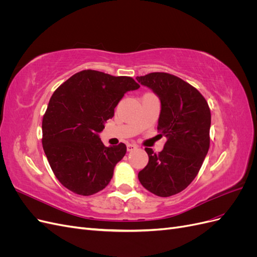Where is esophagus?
Wrapping results in <instances>:
<instances>
[{
  "label": "esophagus",
  "instance_id": "1",
  "mask_svg": "<svg viewBox=\"0 0 257 257\" xmlns=\"http://www.w3.org/2000/svg\"><path fill=\"white\" fill-rule=\"evenodd\" d=\"M137 146L136 145H134V144H127L126 145V149H127V151H134V150H136L137 149Z\"/></svg>",
  "mask_w": 257,
  "mask_h": 257
}]
</instances>
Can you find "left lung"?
<instances>
[{"mask_svg":"<svg viewBox=\"0 0 257 257\" xmlns=\"http://www.w3.org/2000/svg\"><path fill=\"white\" fill-rule=\"evenodd\" d=\"M136 79L159 96L158 130L167 137L159 154L146 148L149 162L138 179L155 195L173 196L195 179L203 165L210 146V108L197 89L177 76L150 73Z\"/></svg>","mask_w":257,"mask_h":257,"instance_id":"8db88e82","label":"left lung"}]
</instances>
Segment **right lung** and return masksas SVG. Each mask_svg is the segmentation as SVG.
I'll return each instance as SVG.
<instances>
[{
  "mask_svg": "<svg viewBox=\"0 0 257 257\" xmlns=\"http://www.w3.org/2000/svg\"><path fill=\"white\" fill-rule=\"evenodd\" d=\"M139 87L132 77L85 69L53 92L43 118L42 143L54 176L66 189L89 196L110 182L126 146L105 147L98 133L124 94Z\"/></svg>",
  "mask_w": 257,
  "mask_h": 257,
  "instance_id": "add662e5",
  "label": "right lung"
}]
</instances>
